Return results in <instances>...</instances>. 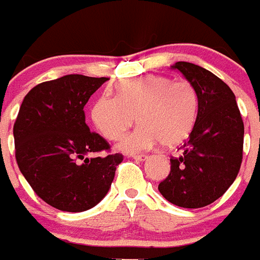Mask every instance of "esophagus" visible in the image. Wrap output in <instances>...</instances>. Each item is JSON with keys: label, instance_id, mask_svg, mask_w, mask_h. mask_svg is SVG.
Instances as JSON below:
<instances>
[{"label": "esophagus", "instance_id": "esophagus-1", "mask_svg": "<svg viewBox=\"0 0 260 260\" xmlns=\"http://www.w3.org/2000/svg\"><path fill=\"white\" fill-rule=\"evenodd\" d=\"M133 157H134L135 160H139V161H144V160H147V158H148V156L144 155V153H142V155H134Z\"/></svg>", "mask_w": 260, "mask_h": 260}]
</instances>
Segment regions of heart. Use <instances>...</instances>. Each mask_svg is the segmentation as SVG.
Wrapping results in <instances>:
<instances>
[{"label": "heart", "mask_w": 260, "mask_h": 260, "mask_svg": "<svg viewBox=\"0 0 260 260\" xmlns=\"http://www.w3.org/2000/svg\"><path fill=\"white\" fill-rule=\"evenodd\" d=\"M197 91L187 80L161 75H142L116 84V96L102 95L89 116L108 141H119L134 123H139L121 143L126 152L148 150L157 142L165 147L182 143L198 116Z\"/></svg>", "instance_id": "heart-1"}]
</instances>
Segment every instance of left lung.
<instances>
[{"label": "left lung", "instance_id": "obj_1", "mask_svg": "<svg viewBox=\"0 0 260 260\" xmlns=\"http://www.w3.org/2000/svg\"><path fill=\"white\" fill-rule=\"evenodd\" d=\"M197 91L198 116L171 172L158 183L168 202L183 208H201L219 199L234 182L243 152V121L233 91L211 71L190 62L172 66Z\"/></svg>", "mask_w": 260, "mask_h": 260}]
</instances>
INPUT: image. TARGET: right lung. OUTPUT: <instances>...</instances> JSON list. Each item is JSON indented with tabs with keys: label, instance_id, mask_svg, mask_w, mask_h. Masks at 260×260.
Returning a JSON list of instances; mask_svg holds the SVG:
<instances>
[{
	"label": "right lung",
	"instance_id": "right-lung-1",
	"mask_svg": "<svg viewBox=\"0 0 260 260\" xmlns=\"http://www.w3.org/2000/svg\"><path fill=\"white\" fill-rule=\"evenodd\" d=\"M107 80L70 74L43 82L19 108L13 128L18 167L36 195L59 211L96 206L123 160L86 123L84 105Z\"/></svg>",
	"mask_w": 260,
	"mask_h": 260
}]
</instances>
